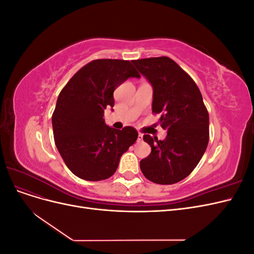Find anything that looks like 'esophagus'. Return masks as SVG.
<instances>
[{
	"instance_id": "obj_1",
	"label": "esophagus",
	"mask_w": 254,
	"mask_h": 254,
	"mask_svg": "<svg viewBox=\"0 0 254 254\" xmlns=\"http://www.w3.org/2000/svg\"><path fill=\"white\" fill-rule=\"evenodd\" d=\"M143 140V134L142 133H139V135H137V141H142Z\"/></svg>"
}]
</instances>
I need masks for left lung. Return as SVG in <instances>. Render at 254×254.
<instances>
[{
    "instance_id": "1",
    "label": "left lung",
    "mask_w": 254,
    "mask_h": 254,
    "mask_svg": "<svg viewBox=\"0 0 254 254\" xmlns=\"http://www.w3.org/2000/svg\"><path fill=\"white\" fill-rule=\"evenodd\" d=\"M152 87V112L167 130L164 140L145 134L151 147L141 160L143 175L158 184H174L188 177L209 143V113L202 95L188 73L168 57L132 60Z\"/></svg>"
}]
</instances>
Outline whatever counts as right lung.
I'll return each mask as SVG.
<instances>
[{"label":"right lung","instance_id":"obj_1","mask_svg":"<svg viewBox=\"0 0 254 254\" xmlns=\"http://www.w3.org/2000/svg\"><path fill=\"white\" fill-rule=\"evenodd\" d=\"M130 77L140 78L130 61L97 59L82 66L61 90L52 117L54 139L78 178H110L123 153L136 141L134 128L114 129L103 118L105 109L114 106V90Z\"/></svg>","mask_w":254,"mask_h":254}]
</instances>
